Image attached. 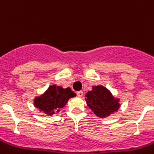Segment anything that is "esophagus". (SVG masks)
<instances>
[{
  "label": "esophagus",
  "mask_w": 154,
  "mask_h": 154,
  "mask_svg": "<svg viewBox=\"0 0 154 154\" xmlns=\"http://www.w3.org/2000/svg\"><path fill=\"white\" fill-rule=\"evenodd\" d=\"M77 96H78V97H82V96H83V92H82V91H78V92H77Z\"/></svg>",
  "instance_id": "34e87169"
}]
</instances>
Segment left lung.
<instances>
[{
    "label": "left lung",
    "mask_w": 154,
    "mask_h": 154,
    "mask_svg": "<svg viewBox=\"0 0 154 154\" xmlns=\"http://www.w3.org/2000/svg\"><path fill=\"white\" fill-rule=\"evenodd\" d=\"M87 106L95 115L101 118L107 117L120 108V99L116 98L106 87L94 86L92 91H88L85 98Z\"/></svg>",
    "instance_id": "left-lung-1"
}]
</instances>
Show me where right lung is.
Returning <instances> with one entry per match:
<instances>
[{
  "instance_id": "obj_1",
  "label": "right lung",
  "mask_w": 154,
  "mask_h": 154,
  "mask_svg": "<svg viewBox=\"0 0 154 154\" xmlns=\"http://www.w3.org/2000/svg\"><path fill=\"white\" fill-rule=\"evenodd\" d=\"M76 94L70 87L63 88L62 86L53 85L48 88L43 94L36 97L34 100V106L47 116H52L67 104L71 97Z\"/></svg>"
}]
</instances>
